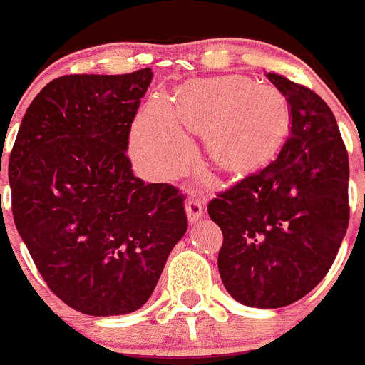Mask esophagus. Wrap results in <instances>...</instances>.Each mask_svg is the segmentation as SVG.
<instances>
[{
  "instance_id": "esophagus-1",
  "label": "esophagus",
  "mask_w": 365,
  "mask_h": 365,
  "mask_svg": "<svg viewBox=\"0 0 365 365\" xmlns=\"http://www.w3.org/2000/svg\"><path fill=\"white\" fill-rule=\"evenodd\" d=\"M186 215L190 223H197L204 216V207L197 198H187L186 200Z\"/></svg>"
}]
</instances>
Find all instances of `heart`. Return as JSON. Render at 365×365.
Segmentation results:
<instances>
[{
	"instance_id": "1",
	"label": "heart",
	"mask_w": 365,
	"mask_h": 365,
	"mask_svg": "<svg viewBox=\"0 0 365 365\" xmlns=\"http://www.w3.org/2000/svg\"><path fill=\"white\" fill-rule=\"evenodd\" d=\"M287 125L289 106L273 86L237 76L191 81L174 104L163 96L150 99L133 125L131 156L149 178L178 174L191 156L186 128L205 133L220 165L247 168L279 147Z\"/></svg>"
}]
</instances>
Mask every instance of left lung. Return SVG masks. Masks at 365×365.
<instances>
[{"label": "left lung", "instance_id": "1", "mask_svg": "<svg viewBox=\"0 0 365 365\" xmlns=\"http://www.w3.org/2000/svg\"><path fill=\"white\" fill-rule=\"evenodd\" d=\"M268 79L289 104V135L259 170L207 205L222 229V282L240 304L279 309L323 280L349 222L348 150L328 104L277 72Z\"/></svg>", "mask_w": 365, "mask_h": 365}]
</instances>
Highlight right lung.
Returning <instances> with one entry per match:
<instances>
[{"label":"right lung","instance_id":"obj_1","mask_svg":"<svg viewBox=\"0 0 365 365\" xmlns=\"http://www.w3.org/2000/svg\"><path fill=\"white\" fill-rule=\"evenodd\" d=\"M150 81V68L53 79L10 154L17 232L49 289L88 316L138 310L187 229L184 195L145 184L125 156Z\"/></svg>","mask_w":365,"mask_h":365}]
</instances>
